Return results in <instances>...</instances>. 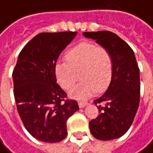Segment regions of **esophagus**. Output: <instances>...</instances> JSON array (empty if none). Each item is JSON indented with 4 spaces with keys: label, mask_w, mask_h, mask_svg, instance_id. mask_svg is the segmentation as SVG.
Returning <instances> with one entry per match:
<instances>
[{
    "label": "esophagus",
    "mask_w": 153,
    "mask_h": 153,
    "mask_svg": "<svg viewBox=\"0 0 153 153\" xmlns=\"http://www.w3.org/2000/svg\"><path fill=\"white\" fill-rule=\"evenodd\" d=\"M78 104H79V107H80L81 108H84V107H86V106L88 105L87 102H82V101H80Z\"/></svg>",
    "instance_id": "esophagus-1"
}]
</instances>
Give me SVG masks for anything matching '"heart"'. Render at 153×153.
<instances>
[{
  "instance_id": "1",
  "label": "heart",
  "mask_w": 153,
  "mask_h": 153,
  "mask_svg": "<svg viewBox=\"0 0 153 153\" xmlns=\"http://www.w3.org/2000/svg\"><path fill=\"white\" fill-rule=\"evenodd\" d=\"M65 59L67 62L55 64L54 75L58 84L68 90L77 81L79 71L82 81L70 91L71 98L87 100L96 91L102 92L109 86L114 63L107 48L91 42H82L66 53Z\"/></svg>"
}]
</instances>
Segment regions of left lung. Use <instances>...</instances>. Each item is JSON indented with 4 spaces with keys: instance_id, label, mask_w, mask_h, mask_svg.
<instances>
[{
    "instance_id": "obj_1",
    "label": "left lung",
    "mask_w": 153,
    "mask_h": 153,
    "mask_svg": "<svg viewBox=\"0 0 153 153\" xmlns=\"http://www.w3.org/2000/svg\"><path fill=\"white\" fill-rule=\"evenodd\" d=\"M83 36L107 48L113 58V77L107 91L94 100L100 115L90 122V129L96 139L114 140L128 131L136 115L140 101L139 67L133 49L115 33L84 32Z\"/></svg>"
}]
</instances>
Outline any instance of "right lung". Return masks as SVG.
<instances>
[{
  "mask_svg": "<svg viewBox=\"0 0 153 153\" xmlns=\"http://www.w3.org/2000/svg\"><path fill=\"white\" fill-rule=\"evenodd\" d=\"M76 35L71 31L40 33L19 54L12 72L14 98L25 128L38 141H62L68 118L79 110L77 101L65 100L66 93L54 75L60 53Z\"/></svg>",
  "mask_w": 153,
  "mask_h": 153,
  "instance_id": "1",
  "label": "right lung"
}]
</instances>
